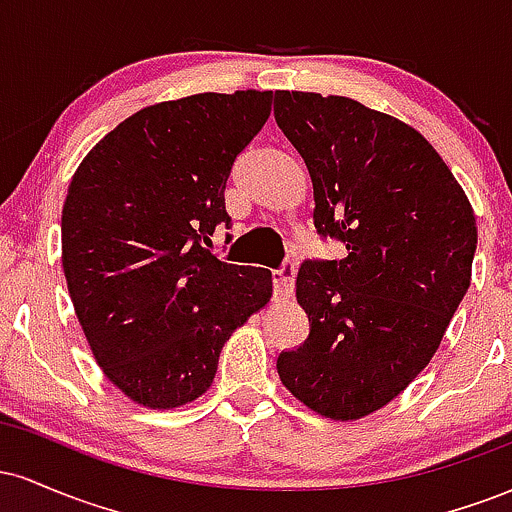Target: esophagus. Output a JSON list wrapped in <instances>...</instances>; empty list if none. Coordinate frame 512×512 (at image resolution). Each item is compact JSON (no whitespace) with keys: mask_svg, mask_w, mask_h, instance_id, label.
<instances>
[{"mask_svg":"<svg viewBox=\"0 0 512 512\" xmlns=\"http://www.w3.org/2000/svg\"><path fill=\"white\" fill-rule=\"evenodd\" d=\"M293 279H296V264L286 262L279 272H274L272 284H274V298L276 301H286L293 296Z\"/></svg>","mask_w":512,"mask_h":512,"instance_id":"34e87169","label":"esophagus"}]
</instances>
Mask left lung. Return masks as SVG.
<instances>
[{"label":"left lung","instance_id":"obj_1","mask_svg":"<svg viewBox=\"0 0 512 512\" xmlns=\"http://www.w3.org/2000/svg\"><path fill=\"white\" fill-rule=\"evenodd\" d=\"M276 125L313 180L320 236L344 260H308L296 298L310 334L276 358L281 383L325 419L383 409L428 366L472 281L477 221L438 151L354 98L276 91Z\"/></svg>","mask_w":512,"mask_h":512}]
</instances>
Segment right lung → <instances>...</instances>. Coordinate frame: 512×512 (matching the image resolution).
<instances>
[{"label": "right lung", "mask_w": 512, "mask_h": 512, "mask_svg": "<svg viewBox=\"0 0 512 512\" xmlns=\"http://www.w3.org/2000/svg\"><path fill=\"white\" fill-rule=\"evenodd\" d=\"M272 91L149 105L88 151L62 209V267L105 378L175 409L214 383L226 339L272 298V272L211 255L226 180Z\"/></svg>", "instance_id": "add662e5"}]
</instances>
